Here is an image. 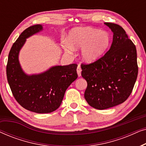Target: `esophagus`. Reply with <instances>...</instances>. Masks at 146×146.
I'll list each match as a JSON object with an SVG mask.
<instances>
[{
  "label": "esophagus",
  "instance_id": "esophagus-1",
  "mask_svg": "<svg viewBox=\"0 0 146 146\" xmlns=\"http://www.w3.org/2000/svg\"><path fill=\"white\" fill-rule=\"evenodd\" d=\"M76 71H77V74H78V76H81V72H82V69H81V67L80 66L78 65L77 67V69H76Z\"/></svg>",
  "mask_w": 146,
  "mask_h": 146
}]
</instances>
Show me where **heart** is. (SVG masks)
<instances>
[{
	"instance_id": "obj_1",
	"label": "heart",
	"mask_w": 146,
	"mask_h": 146,
	"mask_svg": "<svg viewBox=\"0 0 146 146\" xmlns=\"http://www.w3.org/2000/svg\"><path fill=\"white\" fill-rule=\"evenodd\" d=\"M69 41L64 43L65 49H82V56L86 62L92 63L98 60L108 48L110 37L104 31L92 28H82L73 30L70 33Z\"/></svg>"
}]
</instances>
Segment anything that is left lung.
I'll return each mask as SVG.
<instances>
[{"mask_svg":"<svg viewBox=\"0 0 146 146\" xmlns=\"http://www.w3.org/2000/svg\"><path fill=\"white\" fill-rule=\"evenodd\" d=\"M104 24L113 33L110 48L96 61L81 64L82 76L88 84L84 98L98 110L124 102L132 92L138 73L134 44L120 26Z\"/></svg>","mask_w":146,"mask_h":146,"instance_id":"8db88e82","label":"left lung"}]
</instances>
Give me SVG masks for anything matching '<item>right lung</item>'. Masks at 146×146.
<instances>
[{"label": "right lung", "instance_id": "obj_1", "mask_svg": "<svg viewBox=\"0 0 146 146\" xmlns=\"http://www.w3.org/2000/svg\"><path fill=\"white\" fill-rule=\"evenodd\" d=\"M42 30L40 25L31 26L13 44L8 58L7 76L12 93L21 106L33 112L46 113L60 107L66 89L78 78V65L56 66L40 74H26L20 65L19 52L26 38Z\"/></svg>", "mask_w": 146, "mask_h": 146}]
</instances>
